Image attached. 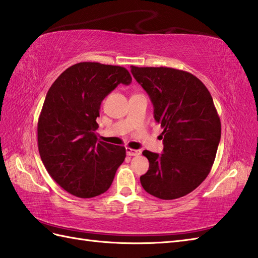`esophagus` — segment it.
I'll use <instances>...</instances> for the list:
<instances>
[{
	"mask_svg": "<svg viewBox=\"0 0 258 258\" xmlns=\"http://www.w3.org/2000/svg\"><path fill=\"white\" fill-rule=\"evenodd\" d=\"M126 154L128 156H135V155H140L141 151L140 150H133L130 149V147H126Z\"/></svg>",
	"mask_w": 258,
	"mask_h": 258,
	"instance_id": "obj_1",
	"label": "esophagus"
}]
</instances>
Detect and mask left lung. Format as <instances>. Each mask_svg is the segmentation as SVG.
<instances>
[{
    "label": "left lung",
    "instance_id": "obj_1",
    "mask_svg": "<svg viewBox=\"0 0 258 258\" xmlns=\"http://www.w3.org/2000/svg\"><path fill=\"white\" fill-rule=\"evenodd\" d=\"M131 71L149 93L164 136L163 154L143 152L150 167L141 184L157 199H179L202 184L215 161L222 127L212 95L183 70L132 65Z\"/></svg>",
    "mask_w": 258,
    "mask_h": 258
}]
</instances>
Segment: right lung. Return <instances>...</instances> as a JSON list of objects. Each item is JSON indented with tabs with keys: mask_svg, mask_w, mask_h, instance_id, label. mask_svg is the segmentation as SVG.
Segmentation results:
<instances>
[{
	"mask_svg": "<svg viewBox=\"0 0 258 258\" xmlns=\"http://www.w3.org/2000/svg\"><path fill=\"white\" fill-rule=\"evenodd\" d=\"M131 82L123 67L81 62L51 85L37 120V146L47 173L68 193L90 199L111 186L126 150L97 141L96 118L103 98Z\"/></svg>",
	"mask_w": 258,
	"mask_h": 258,
	"instance_id": "obj_1",
	"label": "right lung"
}]
</instances>
